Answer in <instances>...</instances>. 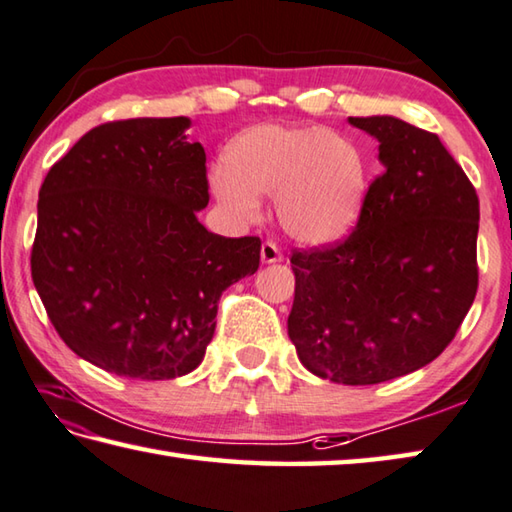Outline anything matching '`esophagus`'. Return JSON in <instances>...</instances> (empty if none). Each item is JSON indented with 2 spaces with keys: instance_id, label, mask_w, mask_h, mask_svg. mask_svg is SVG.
I'll list each match as a JSON object with an SVG mask.
<instances>
[{
  "instance_id": "esophagus-1",
  "label": "esophagus",
  "mask_w": 512,
  "mask_h": 512,
  "mask_svg": "<svg viewBox=\"0 0 512 512\" xmlns=\"http://www.w3.org/2000/svg\"><path fill=\"white\" fill-rule=\"evenodd\" d=\"M282 250H280V246L275 244V241H264L262 244V262L264 264H277V262H282Z\"/></svg>"
}]
</instances>
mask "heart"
<instances>
[{
    "label": "heart",
    "instance_id": "1",
    "mask_svg": "<svg viewBox=\"0 0 512 512\" xmlns=\"http://www.w3.org/2000/svg\"><path fill=\"white\" fill-rule=\"evenodd\" d=\"M369 163L356 141L322 127L266 123L232 138L224 165L210 170V190L232 217L253 224L259 194L275 197L277 219L293 239L333 244L358 224Z\"/></svg>",
    "mask_w": 512,
    "mask_h": 512
}]
</instances>
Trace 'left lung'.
Instances as JSON below:
<instances>
[{
  "mask_svg": "<svg viewBox=\"0 0 512 512\" xmlns=\"http://www.w3.org/2000/svg\"><path fill=\"white\" fill-rule=\"evenodd\" d=\"M349 123L376 138L385 172L345 241L293 250L288 338L311 374L376 385L457 336L479 284V199L436 134L394 116Z\"/></svg>",
  "mask_w": 512,
  "mask_h": 512,
  "instance_id": "left-lung-1",
  "label": "left lung"
}]
</instances>
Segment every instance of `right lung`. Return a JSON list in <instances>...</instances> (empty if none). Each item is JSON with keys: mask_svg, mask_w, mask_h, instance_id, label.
<instances>
[{"mask_svg": "<svg viewBox=\"0 0 512 512\" xmlns=\"http://www.w3.org/2000/svg\"><path fill=\"white\" fill-rule=\"evenodd\" d=\"M188 127L185 116L98 125L40 188L33 284L64 345L116 376L197 369L221 293L259 268V237L199 224L206 152Z\"/></svg>", "mask_w": 512, "mask_h": 512, "instance_id": "right-lung-1", "label": "right lung"}]
</instances>
